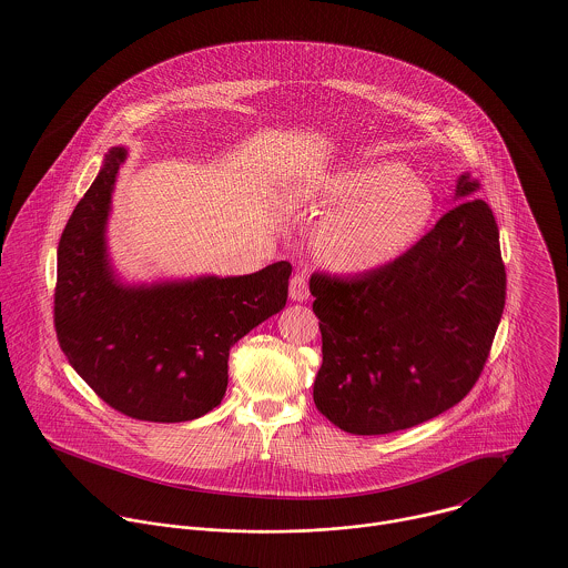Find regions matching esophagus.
I'll return each mask as SVG.
<instances>
[{"label": "esophagus", "mask_w": 568, "mask_h": 568, "mask_svg": "<svg viewBox=\"0 0 568 568\" xmlns=\"http://www.w3.org/2000/svg\"><path fill=\"white\" fill-rule=\"evenodd\" d=\"M290 296H292V300H297V302L308 297V281H306V276L302 272H296L292 276V281H290Z\"/></svg>", "instance_id": "esophagus-1"}]
</instances>
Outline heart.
Masks as SVG:
<instances>
[{
  "mask_svg": "<svg viewBox=\"0 0 568 568\" xmlns=\"http://www.w3.org/2000/svg\"><path fill=\"white\" fill-rule=\"evenodd\" d=\"M317 206L343 211L317 234V251L336 268L366 271L398 253L424 232L433 191L406 176L398 163L347 168L313 191Z\"/></svg>",
  "mask_w": 568,
  "mask_h": 568,
  "instance_id": "obj_1",
  "label": "heart"
}]
</instances>
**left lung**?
Wrapping results in <instances>:
<instances>
[{"mask_svg": "<svg viewBox=\"0 0 568 568\" xmlns=\"http://www.w3.org/2000/svg\"><path fill=\"white\" fill-rule=\"evenodd\" d=\"M477 181L396 260L362 272H313L324 362L313 400L349 434L406 430L458 405L486 366L507 272L498 225Z\"/></svg>", "mask_w": 568, "mask_h": 568, "instance_id": "obj_1", "label": "left lung"}]
</instances>
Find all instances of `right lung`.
Returning <instances> with one entry per match:
<instances>
[{"instance_id":"1","label":"right lung","mask_w":568,"mask_h":568,"mask_svg":"<svg viewBox=\"0 0 568 568\" xmlns=\"http://www.w3.org/2000/svg\"><path fill=\"white\" fill-rule=\"evenodd\" d=\"M125 149L114 146L68 219L57 248L54 332L84 383L114 410L158 424L213 410L230 347L287 302L290 262L244 276L123 287L106 260L110 193Z\"/></svg>"}]
</instances>
